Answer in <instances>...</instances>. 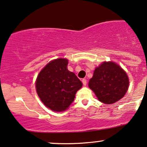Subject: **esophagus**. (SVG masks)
Segmentation results:
<instances>
[{
	"label": "esophagus",
	"instance_id": "1",
	"mask_svg": "<svg viewBox=\"0 0 147 147\" xmlns=\"http://www.w3.org/2000/svg\"><path fill=\"white\" fill-rule=\"evenodd\" d=\"M82 84H83L84 86L87 85V80H86V79H82Z\"/></svg>",
	"mask_w": 147,
	"mask_h": 147
}]
</instances>
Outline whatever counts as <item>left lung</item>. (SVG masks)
Segmentation results:
<instances>
[{
    "instance_id": "1",
    "label": "left lung",
    "mask_w": 147,
    "mask_h": 147,
    "mask_svg": "<svg viewBox=\"0 0 147 147\" xmlns=\"http://www.w3.org/2000/svg\"><path fill=\"white\" fill-rule=\"evenodd\" d=\"M129 84V78L125 70L114 62L109 61L96 67L88 85L99 101L110 105L124 97Z\"/></svg>"
}]
</instances>
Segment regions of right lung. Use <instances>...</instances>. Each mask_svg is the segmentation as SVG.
<instances>
[{
    "instance_id": "1",
    "label": "right lung",
    "mask_w": 147,
    "mask_h": 147,
    "mask_svg": "<svg viewBox=\"0 0 147 147\" xmlns=\"http://www.w3.org/2000/svg\"><path fill=\"white\" fill-rule=\"evenodd\" d=\"M68 60H51L40 71L36 82L38 96L47 107L53 111H63L73 102L82 82L67 69Z\"/></svg>"
}]
</instances>
